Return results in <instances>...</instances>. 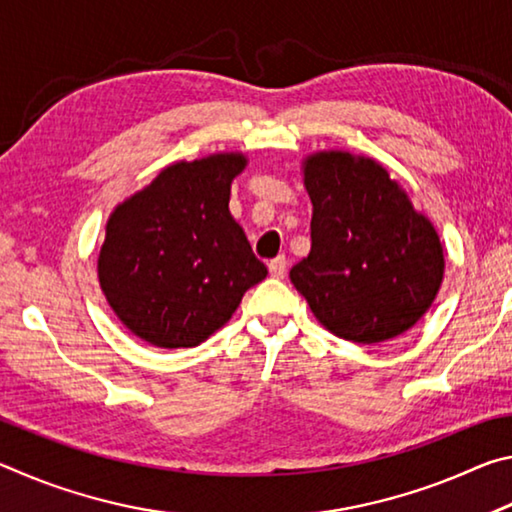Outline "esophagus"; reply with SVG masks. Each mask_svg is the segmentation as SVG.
Here are the masks:
<instances>
[{
    "mask_svg": "<svg viewBox=\"0 0 512 512\" xmlns=\"http://www.w3.org/2000/svg\"><path fill=\"white\" fill-rule=\"evenodd\" d=\"M268 273H271V277H275V280H282V277L287 275V259L284 257L271 259V264H268Z\"/></svg>",
    "mask_w": 512,
    "mask_h": 512,
    "instance_id": "obj_1",
    "label": "esophagus"
}]
</instances>
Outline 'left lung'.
<instances>
[{"label":"left lung","mask_w":512,"mask_h":512,"mask_svg":"<svg viewBox=\"0 0 512 512\" xmlns=\"http://www.w3.org/2000/svg\"><path fill=\"white\" fill-rule=\"evenodd\" d=\"M314 205L311 250L291 282L318 323L352 343H381L427 314L445 273L440 237L372 158L320 151L302 164Z\"/></svg>","instance_id":"8db88e82"}]
</instances>
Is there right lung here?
<instances>
[{"instance_id":"add662e5","label":"right lung","mask_w":512,"mask_h":512,"mask_svg":"<svg viewBox=\"0 0 512 512\" xmlns=\"http://www.w3.org/2000/svg\"><path fill=\"white\" fill-rule=\"evenodd\" d=\"M244 153L176 162L115 207L99 253V284L117 318L158 348H194L266 277L228 210Z\"/></svg>"}]
</instances>
